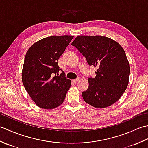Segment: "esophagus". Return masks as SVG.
Segmentation results:
<instances>
[{
    "mask_svg": "<svg viewBox=\"0 0 148 148\" xmlns=\"http://www.w3.org/2000/svg\"><path fill=\"white\" fill-rule=\"evenodd\" d=\"M80 79V78L79 77H77V78H76V79H73L72 80V81H73L74 83H77L78 81H79Z\"/></svg>",
    "mask_w": 148,
    "mask_h": 148,
    "instance_id": "obj_1",
    "label": "esophagus"
}]
</instances>
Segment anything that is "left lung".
I'll use <instances>...</instances> for the list:
<instances>
[{
	"label": "left lung",
	"instance_id": "left-lung-1",
	"mask_svg": "<svg viewBox=\"0 0 148 148\" xmlns=\"http://www.w3.org/2000/svg\"><path fill=\"white\" fill-rule=\"evenodd\" d=\"M86 58L90 66L97 67L95 77H89V86L82 95L87 103L97 108L111 106L126 90L130 64L124 49L109 37L77 36L71 44Z\"/></svg>",
	"mask_w": 148,
	"mask_h": 148
}]
</instances>
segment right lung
Instances as JSON below:
<instances>
[{
    "label": "right lung",
    "mask_w": 148,
    "mask_h": 148,
    "mask_svg": "<svg viewBox=\"0 0 148 148\" xmlns=\"http://www.w3.org/2000/svg\"><path fill=\"white\" fill-rule=\"evenodd\" d=\"M73 37H46L34 43L26 53L22 82L31 99L40 108L54 109L64 101L71 81L66 78L58 60ZM60 70L62 72L59 75Z\"/></svg>",
    "instance_id": "add662e5"
}]
</instances>
